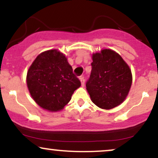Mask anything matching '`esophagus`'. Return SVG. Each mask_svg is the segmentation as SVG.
<instances>
[{
  "instance_id": "obj_1",
  "label": "esophagus",
  "mask_w": 158,
  "mask_h": 158,
  "mask_svg": "<svg viewBox=\"0 0 158 158\" xmlns=\"http://www.w3.org/2000/svg\"><path fill=\"white\" fill-rule=\"evenodd\" d=\"M79 79H80V81H81V85H82V86H84L85 85V78L83 77H79Z\"/></svg>"
}]
</instances>
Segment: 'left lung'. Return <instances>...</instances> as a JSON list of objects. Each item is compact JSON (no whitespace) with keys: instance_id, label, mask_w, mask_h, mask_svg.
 Listing matches in <instances>:
<instances>
[{"instance_id":"left-lung-1","label":"left lung","mask_w":158,"mask_h":158,"mask_svg":"<svg viewBox=\"0 0 158 158\" xmlns=\"http://www.w3.org/2000/svg\"><path fill=\"white\" fill-rule=\"evenodd\" d=\"M92 59L87 90L96 106L103 109L113 108L122 103L129 92L131 70L118 53L109 49L94 54Z\"/></svg>"}]
</instances>
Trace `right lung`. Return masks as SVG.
Here are the masks:
<instances>
[{"label":"right lung","instance_id":"obj_1","mask_svg":"<svg viewBox=\"0 0 158 158\" xmlns=\"http://www.w3.org/2000/svg\"><path fill=\"white\" fill-rule=\"evenodd\" d=\"M27 84L39 106L57 111L69 102L81 81L73 73L65 56L51 50L36 57L27 72Z\"/></svg>","mask_w":158,"mask_h":158}]
</instances>
